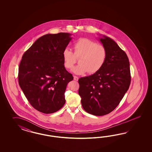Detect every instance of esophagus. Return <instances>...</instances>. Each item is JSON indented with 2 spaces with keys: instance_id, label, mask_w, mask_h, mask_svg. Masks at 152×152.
Here are the masks:
<instances>
[{
  "instance_id": "esophagus-1",
  "label": "esophagus",
  "mask_w": 152,
  "mask_h": 152,
  "mask_svg": "<svg viewBox=\"0 0 152 152\" xmlns=\"http://www.w3.org/2000/svg\"><path fill=\"white\" fill-rule=\"evenodd\" d=\"M74 80L75 81H78V77L77 76H74Z\"/></svg>"
}]
</instances>
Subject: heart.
I'll use <instances>...</instances> for the list:
<instances>
[{"label": "heart", "instance_id": "b5f03b06", "mask_svg": "<svg viewBox=\"0 0 152 152\" xmlns=\"http://www.w3.org/2000/svg\"><path fill=\"white\" fill-rule=\"evenodd\" d=\"M74 53L69 48H65L62 52V60L64 67L71 69L80 58V64L72 69L74 74L83 75L87 72L95 74L101 69L105 64L107 57L105 48L95 42L82 38L78 39L73 45Z\"/></svg>", "mask_w": 152, "mask_h": 152}]
</instances>
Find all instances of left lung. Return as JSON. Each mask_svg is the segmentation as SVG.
<instances>
[{"label":"left lung","instance_id":"1","mask_svg":"<svg viewBox=\"0 0 152 152\" xmlns=\"http://www.w3.org/2000/svg\"><path fill=\"white\" fill-rule=\"evenodd\" d=\"M101 36V35H100ZM107 52L100 70L78 80V94L87 113L106 115L119 105L129 89L131 77L128 57L113 39L105 36L99 38Z\"/></svg>","mask_w":152,"mask_h":152}]
</instances>
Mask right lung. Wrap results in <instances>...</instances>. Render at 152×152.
Listing matches in <instances>:
<instances>
[{
  "label": "right lung",
  "mask_w": 152,
  "mask_h": 152,
  "mask_svg": "<svg viewBox=\"0 0 152 152\" xmlns=\"http://www.w3.org/2000/svg\"><path fill=\"white\" fill-rule=\"evenodd\" d=\"M68 33L47 34L23 54L19 67V86L31 105L45 114L65 104L67 85L74 79L64 67L62 52L72 39Z\"/></svg>",
  "instance_id": "obj_1"
}]
</instances>
